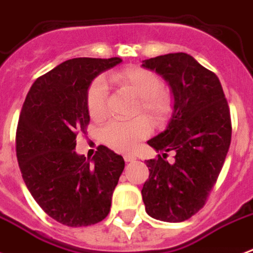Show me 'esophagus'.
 <instances>
[{
  "label": "esophagus",
  "mask_w": 253,
  "mask_h": 253,
  "mask_svg": "<svg viewBox=\"0 0 253 253\" xmlns=\"http://www.w3.org/2000/svg\"><path fill=\"white\" fill-rule=\"evenodd\" d=\"M123 159H125V162L126 163H131V162H134V160H136V158H135L132 154H126L125 156H123Z\"/></svg>",
  "instance_id": "1"
}]
</instances>
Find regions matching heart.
Masks as SVG:
<instances>
[{
    "instance_id": "1",
    "label": "heart",
    "mask_w": 253,
    "mask_h": 253,
    "mask_svg": "<svg viewBox=\"0 0 253 253\" xmlns=\"http://www.w3.org/2000/svg\"><path fill=\"white\" fill-rule=\"evenodd\" d=\"M115 83L139 98L136 113H144L155 122H162L170 111V98L163 90V83L158 75L146 68L131 67L119 71L113 76ZM107 85L102 77L95 79L86 91V107L93 119H102L106 115ZM151 132L150 123L139 117L132 121H110L101 130V139L107 147L127 152L136 143L147 138Z\"/></svg>"
}]
</instances>
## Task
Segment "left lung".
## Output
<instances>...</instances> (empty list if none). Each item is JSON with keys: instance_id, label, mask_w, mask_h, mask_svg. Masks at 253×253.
I'll use <instances>...</instances> for the list:
<instances>
[{"instance_id": "left-lung-1", "label": "left lung", "mask_w": 253, "mask_h": 253, "mask_svg": "<svg viewBox=\"0 0 253 253\" xmlns=\"http://www.w3.org/2000/svg\"><path fill=\"white\" fill-rule=\"evenodd\" d=\"M172 89L173 113L167 128L148 140L163 158L147 160L150 177L142 189L147 214L163 222H184L204 208L231 143V117L215 73L184 52L143 60ZM169 150L175 163L164 161Z\"/></svg>"}]
</instances>
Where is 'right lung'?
I'll return each mask as SVG.
<instances>
[{
    "instance_id": "1",
    "label": "right lung",
    "mask_w": 253,
    "mask_h": 253,
    "mask_svg": "<svg viewBox=\"0 0 253 253\" xmlns=\"http://www.w3.org/2000/svg\"><path fill=\"white\" fill-rule=\"evenodd\" d=\"M122 59L77 57L34 83L22 106L15 151L26 186L52 219L69 227L105 219L125 168L121 155L98 146L91 160L77 155L76 136L90 117L86 91L99 73Z\"/></svg>"
}]
</instances>
